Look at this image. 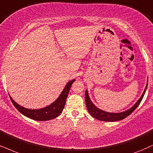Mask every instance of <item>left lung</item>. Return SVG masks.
<instances>
[{
  "label": "left lung",
  "instance_id": "obj_1",
  "mask_svg": "<svg viewBox=\"0 0 153 153\" xmlns=\"http://www.w3.org/2000/svg\"><path fill=\"white\" fill-rule=\"evenodd\" d=\"M147 87H148V84H147L146 87L144 92H143V95H141L140 98L137 100V102L129 110H126V111L123 112V113H108V112L103 111V110L99 109L97 108L94 104L92 102V101L90 99L89 95H88V91L86 90L85 93V104H86V108L89 112V113L95 118H96L99 120L102 121H107V122H114V121H117V120H121L126 118V117H128V115H130L132 112L135 110L137 107L139 105L140 102L143 100V97L146 91Z\"/></svg>",
  "mask_w": 153,
  "mask_h": 153
}]
</instances>
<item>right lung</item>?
<instances>
[{
  "label": "right lung",
  "instance_id": "obj_1",
  "mask_svg": "<svg viewBox=\"0 0 153 153\" xmlns=\"http://www.w3.org/2000/svg\"><path fill=\"white\" fill-rule=\"evenodd\" d=\"M75 80H72L71 81L68 82L67 85H65V88L60 95L57 100L53 102L52 104L50 105L45 107L44 108H41V109L38 110H30L27 109V108H23L16 103L15 101L13 100L12 97L10 96V100H11L12 103L13 105L16 107L20 113L23 114L29 118L38 121H45L49 120H52L56 118L62 113V110H63L64 107H65L66 99H67L68 95L70 89L72 84L73 82H75Z\"/></svg>",
  "mask_w": 153,
  "mask_h": 153
}]
</instances>
